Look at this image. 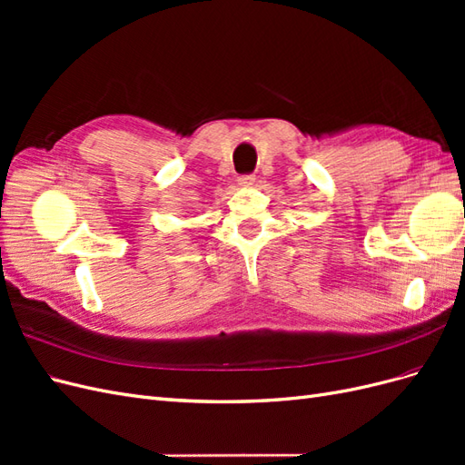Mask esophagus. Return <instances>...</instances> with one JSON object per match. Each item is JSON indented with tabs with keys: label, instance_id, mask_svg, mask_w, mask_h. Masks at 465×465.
Segmentation results:
<instances>
[{
	"label": "esophagus",
	"instance_id": "34e87169",
	"mask_svg": "<svg viewBox=\"0 0 465 465\" xmlns=\"http://www.w3.org/2000/svg\"><path fill=\"white\" fill-rule=\"evenodd\" d=\"M254 182H256V176H254V174H242V176H238V184L244 186V188H250L252 184H254Z\"/></svg>",
	"mask_w": 465,
	"mask_h": 465
}]
</instances>
